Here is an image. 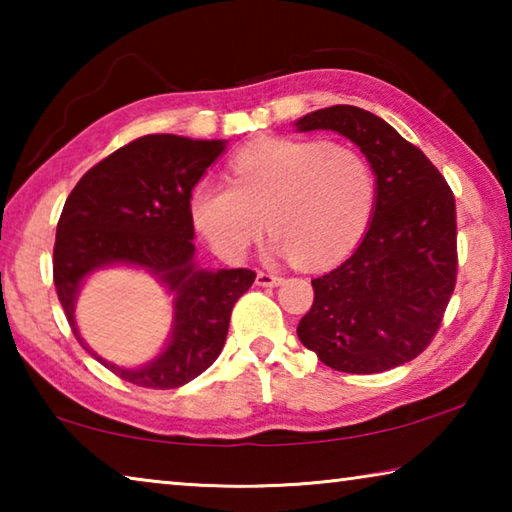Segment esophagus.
I'll return each mask as SVG.
<instances>
[{
  "label": "esophagus",
  "mask_w": 512,
  "mask_h": 512,
  "mask_svg": "<svg viewBox=\"0 0 512 512\" xmlns=\"http://www.w3.org/2000/svg\"><path fill=\"white\" fill-rule=\"evenodd\" d=\"M282 280H284V277L275 275V273H264V271L257 273L259 287H277V284H282Z\"/></svg>",
  "instance_id": "1"
}]
</instances>
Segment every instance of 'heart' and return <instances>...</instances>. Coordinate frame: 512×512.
Instances as JSON below:
<instances>
[{
	"label": "heart",
	"mask_w": 512,
	"mask_h": 512,
	"mask_svg": "<svg viewBox=\"0 0 512 512\" xmlns=\"http://www.w3.org/2000/svg\"><path fill=\"white\" fill-rule=\"evenodd\" d=\"M230 173L232 185L201 180L189 196L194 228L223 259L244 257L266 223L275 255L329 266L359 244L375 210V173L348 146L266 137L241 149Z\"/></svg>",
	"instance_id": "heart-1"
}]
</instances>
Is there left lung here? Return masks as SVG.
I'll return each instance as SVG.
<instances>
[{
  "label": "left lung",
  "instance_id": "left-lung-1",
  "mask_svg": "<svg viewBox=\"0 0 512 512\" xmlns=\"http://www.w3.org/2000/svg\"><path fill=\"white\" fill-rule=\"evenodd\" d=\"M298 133L334 131L366 155L375 210L354 253L311 280L314 305L298 339L325 366L372 375L427 348L456 284L454 194L427 155L357 106L300 117Z\"/></svg>",
  "mask_w": 512,
  "mask_h": 512
}]
</instances>
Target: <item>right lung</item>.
I'll use <instances>...</instances> for the list:
<instances>
[{"label":"right lung","mask_w":512,"mask_h":512,"mask_svg":"<svg viewBox=\"0 0 512 512\" xmlns=\"http://www.w3.org/2000/svg\"><path fill=\"white\" fill-rule=\"evenodd\" d=\"M223 151L225 140L144 135L92 167L65 201L54 246L58 300L76 341L131 384L178 388L210 368L223 350L232 307L255 282L248 268L210 271L194 259L189 196ZM112 265L149 272L172 296L170 339L142 367L99 358L75 325L82 284Z\"/></svg>","instance_id":"right-lung-1"}]
</instances>
